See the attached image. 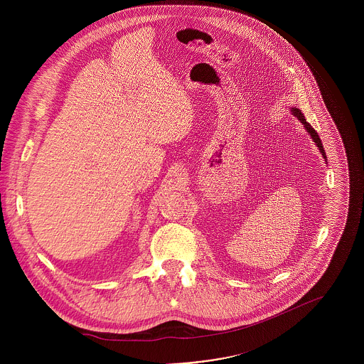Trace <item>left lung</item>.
Here are the masks:
<instances>
[{
  "mask_svg": "<svg viewBox=\"0 0 364 364\" xmlns=\"http://www.w3.org/2000/svg\"><path fill=\"white\" fill-rule=\"evenodd\" d=\"M291 112H292V114H294V117H297L301 124L304 125V128L307 129V132L311 135V138L314 139V141H315V144L318 146V149L321 150V153H322V156L326 159V153H325V150H323V146H322V141H321V138L318 136V134H316V131L312 128L311 125L309 124V122H306V119H304V116H303V113H301V110L300 109H296V107H292L291 109Z\"/></svg>",
  "mask_w": 364,
  "mask_h": 364,
  "instance_id": "obj_1",
  "label": "left lung"
}]
</instances>
